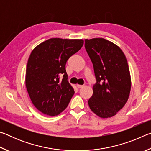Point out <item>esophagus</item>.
<instances>
[{"instance_id": "esophagus-1", "label": "esophagus", "mask_w": 151, "mask_h": 151, "mask_svg": "<svg viewBox=\"0 0 151 151\" xmlns=\"http://www.w3.org/2000/svg\"><path fill=\"white\" fill-rule=\"evenodd\" d=\"M83 85H76V87L78 88H83Z\"/></svg>"}]
</instances>
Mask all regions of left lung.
I'll return each mask as SVG.
<instances>
[{"label": "left lung", "mask_w": 151, "mask_h": 151, "mask_svg": "<svg viewBox=\"0 0 151 151\" xmlns=\"http://www.w3.org/2000/svg\"><path fill=\"white\" fill-rule=\"evenodd\" d=\"M85 42L96 81L88 106L99 117L110 118L116 115L129 99L131 88L129 65L122 50L113 42L103 38Z\"/></svg>", "instance_id": "obj_1"}]
</instances>
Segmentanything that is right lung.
Listing matches in <instances>:
<instances>
[{
    "label": "right lung",
    "instance_id": "1",
    "mask_svg": "<svg viewBox=\"0 0 151 151\" xmlns=\"http://www.w3.org/2000/svg\"><path fill=\"white\" fill-rule=\"evenodd\" d=\"M83 44V39L53 38L30 53L25 84L32 104L43 114L55 116L67 107L75 91L67 81L66 63Z\"/></svg>",
    "mask_w": 151,
    "mask_h": 151
}]
</instances>
